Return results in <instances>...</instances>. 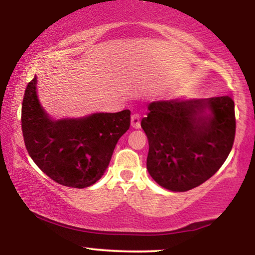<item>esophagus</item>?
I'll return each instance as SVG.
<instances>
[{
    "instance_id": "1",
    "label": "esophagus",
    "mask_w": 255,
    "mask_h": 255,
    "mask_svg": "<svg viewBox=\"0 0 255 255\" xmlns=\"http://www.w3.org/2000/svg\"><path fill=\"white\" fill-rule=\"evenodd\" d=\"M130 125H131V127L135 128V129H137V128H140V114L134 113L133 115H131Z\"/></svg>"
}]
</instances>
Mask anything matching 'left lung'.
<instances>
[{
	"label": "left lung",
	"instance_id": "left-lung-1",
	"mask_svg": "<svg viewBox=\"0 0 255 255\" xmlns=\"http://www.w3.org/2000/svg\"><path fill=\"white\" fill-rule=\"evenodd\" d=\"M207 109L210 116L202 115ZM147 135V170L159 186L186 192L219 170L235 140V104L229 96L148 105L141 120Z\"/></svg>",
	"mask_w": 255,
	"mask_h": 255
}]
</instances>
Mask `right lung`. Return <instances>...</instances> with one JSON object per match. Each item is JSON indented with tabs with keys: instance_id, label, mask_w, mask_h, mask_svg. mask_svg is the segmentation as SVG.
<instances>
[{
	"instance_id": "right-lung-1",
	"label": "right lung",
	"mask_w": 255,
	"mask_h": 255,
	"mask_svg": "<svg viewBox=\"0 0 255 255\" xmlns=\"http://www.w3.org/2000/svg\"><path fill=\"white\" fill-rule=\"evenodd\" d=\"M37 78L27 84L21 108L26 150L55 182L85 188L103 176L119 139L129 129L130 111L93 114L80 120L52 121L36 92Z\"/></svg>"
}]
</instances>
